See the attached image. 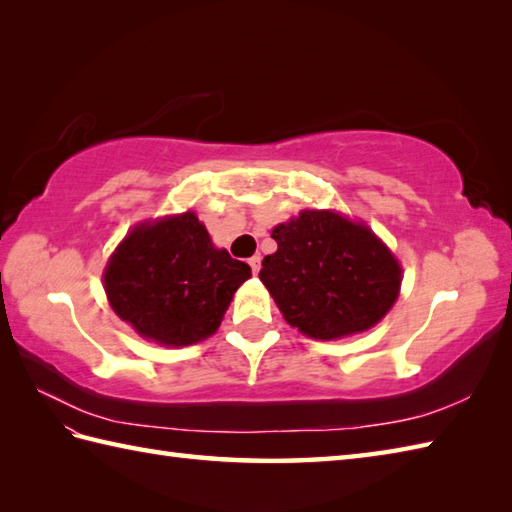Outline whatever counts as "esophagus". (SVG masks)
Returning <instances> with one entry per match:
<instances>
[{
	"label": "esophagus",
	"instance_id": "esophagus-1",
	"mask_svg": "<svg viewBox=\"0 0 512 512\" xmlns=\"http://www.w3.org/2000/svg\"><path fill=\"white\" fill-rule=\"evenodd\" d=\"M248 264H250V270H253V275H257L259 268H262V259H259V257L255 255V257L248 259Z\"/></svg>",
	"mask_w": 512,
	"mask_h": 512
}]
</instances>
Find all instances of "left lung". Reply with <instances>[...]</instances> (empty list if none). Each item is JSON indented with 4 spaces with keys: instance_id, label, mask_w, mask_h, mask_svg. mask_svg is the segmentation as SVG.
Here are the masks:
<instances>
[{
    "instance_id": "8db88e82",
    "label": "left lung",
    "mask_w": 512,
    "mask_h": 512,
    "mask_svg": "<svg viewBox=\"0 0 512 512\" xmlns=\"http://www.w3.org/2000/svg\"><path fill=\"white\" fill-rule=\"evenodd\" d=\"M270 237L277 250L264 257L259 279L284 319L310 339L374 328L398 299V259L363 222L334 211H301Z\"/></svg>"
}]
</instances>
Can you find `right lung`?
Segmentation results:
<instances>
[{
    "label": "right lung",
    "mask_w": 512,
    "mask_h": 512,
    "mask_svg": "<svg viewBox=\"0 0 512 512\" xmlns=\"http://www.w3.org/2000/svg\"><path fill=\"white\" fill-rule=\"evenodd\" d=\"M250 266L215 248L187 211L143 222L127 233L105 266L112 310L147 341L182 347L220 328Z\"/></svg>",
    "instance_id": "right-lung-1"
}]
</instances>
